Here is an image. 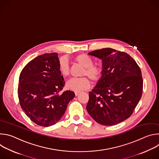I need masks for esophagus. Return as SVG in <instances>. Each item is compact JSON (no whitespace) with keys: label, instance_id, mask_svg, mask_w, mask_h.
I'll list each match as a JSON object with an SVG mask.
<instances>
[{"label":"esophagus","instance_id":"1","mask_svg":"<svg viewBox=\"0 0 159 159\" xmlns=\"http://www.w3.org/2000/svg\"><path fill=\"white\" fill-rule=\"evenodd\" d=\"M80 94V92H75V95L77 96Z\"/></svg>","mask_w":159,"mask_h":159}]
</instances>
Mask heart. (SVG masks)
<instances>
[{
  "instance_id": "b5f03b06",
  "label": "heart",
  "mask_w": 159,
  "mask_h": 159,
  "mask_svg": "<svg viewBox=\"0 0 159 159\" xmlns=\"http://www.w3.org/2000/svg\"><path fill=\"white\" fill-rule=\"evenodd\" d=\"M75 61L84 67L82 75H87L94 82H98L101 76V70L98 66L93 65V61L89 56L80 54L75 58ZM58 68L61 74L66 77L69 75V64L65 57H61L59 60ZM67 89L79 92L86 90L90 87V81L87 77L72 78L66 83Z\"/></svg>"
}]
</instances>
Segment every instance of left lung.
I'll return each mask as SVG.
<instances>
[{"label": "left lung", "instance_id": "left-lung-1", "mask_svg": "<svg viewBox=\"0 0 159 159\" xmlns=\"http://www.w3.org/2000/svg\"><path fill=\"white\" fill-rule=\"evenodd\" d=\"M102 61L96 85L89 92L86 109L97 123L118 124L131 115L140 101L143 79L140 67L128 54L106 48L88 53Z\"/></svg>", "mask_w": 159, "mask_h": 159}]
</instances>
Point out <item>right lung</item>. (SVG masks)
Listing matches in <instances>:
<instances>
[{"label":"right lung","instance_id":"right-lung-1","mask_svg":"<svg viewBox=\"0 0 159 159\" xmlns=\"http://www.w3.org/2000/svg\"><path fill=\"white\" fill-rule=\"evenodd\" d=\"M58 62L57 53H44L30 61L20 74L17 93L20 107L41 126L57 123L75 97L70 90L58 94L65 85Z\"/></svg>","mask_w":159,"mask_h":159}]
</instances>
